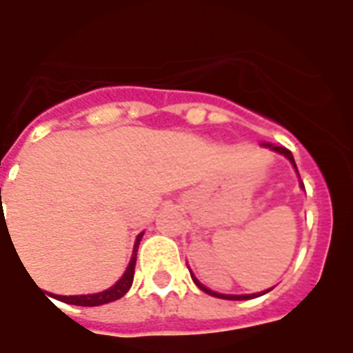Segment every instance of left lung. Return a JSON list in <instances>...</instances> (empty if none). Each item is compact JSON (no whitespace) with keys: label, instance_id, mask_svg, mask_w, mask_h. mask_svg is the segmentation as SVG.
I'll use <instances>...</instances> for the list:
<instances>
[{"label":"left lung","instance_id":"1","mask_svg":"<svg viewBox=\"0 0 353 353\" xmlns=\"http://www.w3.org/2000/svg\"><path fill=\"white\" fill-rule=\"evenodd\" d=\"M268 147H271V149L276 150V152L283 154V156H285V158L289 159V161H291L296 168V163H294V158H292L291 150H287L285 147H274V145H268ZM296 172H298V168H296ZM192 278H194L195 285L199 287L201 291H204L206 294H210V296H215V298H222V300H250V298H256V296H262L268 292V291H263V292H256V294H219V292H213V291H210V289H206L203 283H199L197 280H195V276H192ZM269 291H271V289H269Z\"/></svg>","mask_w":353,"mask_h":353}]
</instances>
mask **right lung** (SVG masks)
Returning <instances> with one entry per match:
<instances>
[{
  "label": "right lung",
  "mask_w": 353,
  "mask_h": 353,
  "mask_svg": "<svg viewBox=\"0 0 353 353\" xmlns=\"http://www.w3.org/2000/svg\"><path fill=\"white\" fill-rule=\"evenodd\" d=\"M140 241H141V235H138V239H136V245L140 244ZM136 251L138 250L134 248L132 259L131 262H129L127 271L123 272V276H121L120 280L111 287V289H108V291L97 292V294H82V296H55V298H57L59 301H64V303L81 305V307H97V305H103V303H109V301L120 300L121 296L125 294L132 285V278H134V268H136Z\"/></svg>",
  "instance_id": "obj_1"
}]
</instances>
